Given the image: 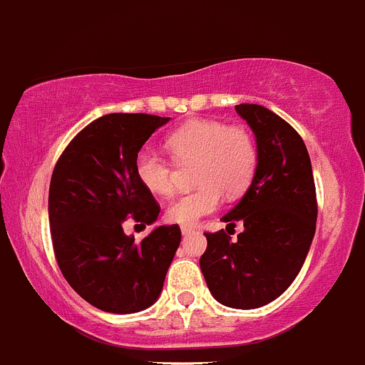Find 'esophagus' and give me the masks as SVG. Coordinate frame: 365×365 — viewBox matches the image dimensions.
I'll list each match as a JSON object with an SVG mask.
<instances>
[{"label":"esophagus","mask_w":365,"mask_h":365,"mask_svg":"<svg viewBox=\"0 0 365 365\" xmlns=\"http://www.w3.org/2000/svg\"><path fill=\"white\" fill-rule=\"evenodd\" d=\"M193 230H195V228H193V227H180V232H182V235H188V234H192Z\"/></svg>","instance_id":"34e87169"}]
</instances>
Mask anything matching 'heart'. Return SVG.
I'll use <instances>...</instances> for the list:
<instances>
[{
	"label": "heart",
	"mask_w": 365,
	"mask_h": 365,
	"mask_svg": "<svg viewBox=\"0 0 365 365\" xmlns=\"http://www.w3.org/2000/svg\"><path fill=\"white\" fill-rule=\"evenodd\" d=\"M166 150L177 164H193V192L182 193L170 202L166 219L175 225H195L221 202V193L243 192L257 164L252 135L243 125H227L221 120L197 118L182 124L168 135ZM135 173L140 185L153 195L166 197L175 188V170L157 151L144 148L135 160Z\"/></svg>",
	"instance_id": "b5f03b06"
}]
</instances>
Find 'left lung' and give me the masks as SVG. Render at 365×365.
Listing matches in <instances>:
<instances>
[{"instance_id": "left-lung-1", "label": "left lung", "mask_w": 365, "mask_h": 365, "mask_svg": "<svg viewBox=\"0 0 365 365\" xmlns=\"http://www.w3.org/2000/svg\"><path fill=\"white\" fill-rule=\"evenodd\" d=\"M235 111L256 137L252 182L222 221L243 222L232 241L225 230L205 234L199 259L206 285L219 303L257 309L291 287L307 257L316 230V188L309 151L289 122L257 104Z\"/></svg>"}]
</instances>
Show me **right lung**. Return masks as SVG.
Instances as JSON below:
<instances>
[{
	"mask_svg": "<svg viewBox=\"0 0 365 365\" xmlns=\"http://www.w3.org/2000/svg\"><path fill=\"white\" fill-rule=\"evenodd\" d=\"M170 118L109 113L83 128L51 177L49 222L54 256L74 291L93 307L131 314L151 307L180 243L177 225L155 227L140 243L124 221L153 225L159 205L140 185L135 160Z\"/></svg>",
	"mask_w": 365,
	"mask_h": 365,
	"instance_id": "right-lung-1",
	"label": "right lung"
}]
</instances>
